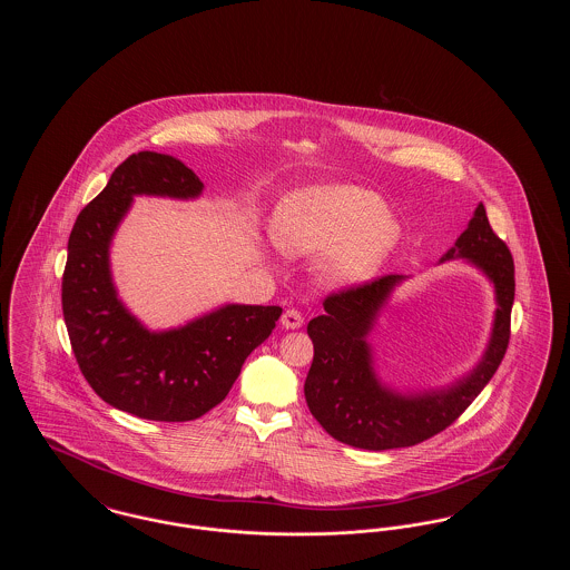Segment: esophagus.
<instances>
[{"mask_svg": "<svg viewBox=\"0 0 570 570\" xmlns=\"http://www.w3.org/2000/svg\"><path fill=\"white\" fill-rule=\"evenodd\" d=\"M282 326H284V328H298V326H303L301 312H298V309H286V312L282 314Z\"/></svg>", "mask_w": 570, "mask_h": 570, "instance_id": "1", "label": "esophagus"}]
</instances>
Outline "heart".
<instances>
[{"label":"heart","instance_id":"b5f03b06","mask_svg":"<svg viewBox=\"0 0 570 570\" xmlns=\"http://www.w3.org/2000/svg\"><path fill=\"white\" fill-rule=\"evenodd\" d=\"M275 245L291 256L325 252L323 275L356 284L376 272L400 239L384 200L356 186H316L286 196L273 219Z\"/></svg>","mask_w":570,"mask_h":570}]
</instances>
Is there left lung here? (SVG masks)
I'll return each mask as SVG.
<instances>
[{
    "instance_id": "8db88e82",
    "label": "left lung",
    "mask_w": 570,
    "mask_h": 570,
    "mask_svg": "<svg viewBox=\"0 0 570 570\" xmlns=\"http://www.w3.org/2000/svg\"><path fill=\"white\" fill-rule=\"evenodd\" d=\"M465 258L495 288V318L488 351L451 386L402 395L386 389L374 370L367 333L404 275H382L323 301L325 314L307 325L314 361L305 379V402L335 440L367 451L414 446L460 419L500 367L511 337L515 265L507 244L489 226L483 203L442 261Z\"/></svg>"
}]
</instances>
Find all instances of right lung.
<instances>
[{
    "label": "right lung",
    "mask_w": 570,
    "mask_h": 570,
    "mask_svg": "<svg viewBox=\"0 0 570 570\" xmlns=\"http://www.w3.org/2000/svg\"><path fill=\"white\" fill-rule=\"evenodd\" d=\"M203 181L166 154L138 151L82 209L61 279V309L72 353L89 386L112 407L147 421H194L230 391L245 358L272 335L277 305L228 303L170 331L140 325L117 297L109 249L132 198H196Z\"/></svg>",
    "instance_id": "right-lung-1"
}]
</instances>
